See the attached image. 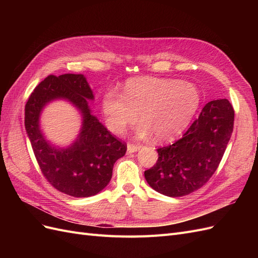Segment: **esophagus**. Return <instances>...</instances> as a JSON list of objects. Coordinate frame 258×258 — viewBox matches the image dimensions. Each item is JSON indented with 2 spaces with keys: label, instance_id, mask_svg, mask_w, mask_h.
Listing matches in <instances>:
<instances>
[{
  "label": "esophagus",
  "instance_id": "esophagus-1",
  "mask_svg": "<svg viewBox=\"0 0 258 258\" xmlns=\"http://www.w3.org/2000/svg\"><path fill=\"white\" fill-rule=\"evenodd\" d=\"M140 148H141V145L139 144H132V143H128L127 145V152L130 154V153H135V152H138Z\"/></svg>",
  "mask_w": 258,
  "mask_h": 258
}]
</instances>
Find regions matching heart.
<instances>
[{"label": "heart", "instance_id": "obj_1", "mask_svg": "<svg viewBox=\"0 0 258 258\" xmlns=\"http://www.w3.org/2000/svg\"><path fill=\"white\" fill-rule=\"evenodd\" d=\"M201 102L198 88L191 83L157 77H137L124 84L121 95L108 91L101 107L108 129L122 134L140 115L137 137L155 135L159 142L178 137L187 128Z\"/></svg>", "mask_w": 258, "mask_h": 258}]
</instances>
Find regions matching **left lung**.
<instances>
[{"label":"left lung","instance_id":"1","mask_svg":"<svg viewBox=\"0 0 258 258\" xmlns=\"http://www.w3.org/2000/svg\"><path fill=\"white\" fill-rule=\"evenodd\" d=\"M233 118L235 112L227 99L208 102L181 139L158 148L157 162L144 172L148 185L174 198L201 188L223 158Z\"/></svg>","mask_w":258,"mask_h":258}]
</instances>
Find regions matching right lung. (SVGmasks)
Segmentation results:
<instances>
[{
    "label": "right lung",
    "instance_id": "right-lung-1",
    "mask_svg": "<svg viewBox=\"0 0 258 258\" xmlns=\"http://www.w3.org/2000/svg\"><path fill=\"white\" fill-rule=\"evenodd\" d=\"M57 99L72 104L82 117L79 136L66 148L46 139L40 129L43 107ZM88 100L95 96L83 74L49 75L31 93L25 111L27 135L44 176L54 188L76 198L103 190L112 178L114 163L127 151V145L92 114Z\"/></svg>",
    "mask_w": 258,
    "mask_h": 258
}]
</instances>
